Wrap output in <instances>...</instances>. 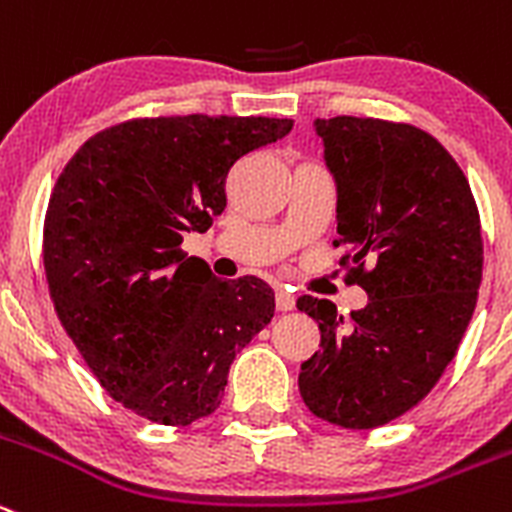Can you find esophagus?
I'll return each mask as SVG.
<instances>
[{
	"label": "esophagus",
	"instance_id": "obj_1",
	"mask_svg": "<svg viewBox=\"0 0 512 512\" xmlns=\"http://www.w3.org/2000/svg\"><path fill=\"white\" fill-rule=\"evenodd\" d=\"M275 308L280 310V313H288V310L295 308V295L288 293V290H275Z\"/></svg>",
	"mask_w": 512,
	"mask_h": 512
}]
</instances>
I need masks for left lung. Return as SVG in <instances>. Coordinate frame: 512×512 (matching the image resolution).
<instances>
[{
    "mask_svg": "<svg viewBox=\"0 0 512 512\" xmlns=\"http://www.w3.org/2000/svg\"><path fill=\"white\" fill-rule=\"evenodd\" d=\"M313 131L336 181L333 245L348 250V280L369 303L343 323L331 300L298 298L321 328L300 396L338 427H381L417 407L455 358L482 278L480 217L462 169L429 133L353 116L315 118Z\"/></svg>",
    "mask_w": 512,
    "mask_h": 512,
    "instance_id": "obj_1",
    "label": "left lung"
}]
</instances>
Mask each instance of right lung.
I'll return each mask as SVG.
<instances>
[{"instance_id":"1","label":"right lung","mask_w":512,"mask_h":512,"mask_svg":"<svg viewBox=\"0 0 512 512\" xmlns=\"http://www.w3.org/2000/svg\"><path fill=\"white\" fill-rule=\"evenodd\" d=\"M290 131V118H141L95 133L57 179L42 252L57 318L138 417H209L237 351L272 321L265 280L214 278L181 242L224 212L229 169Z\"/></svg>"}]
</instances>
